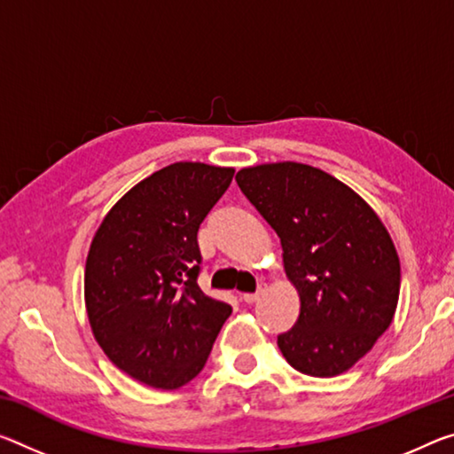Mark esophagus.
Here are the masks:
<instances>
[{
	"label": "esophagus",
	"instance_id": "34e87169",
	"mask_svg": "<svg viewBox=\"0 0 454 454\" xmlns=\"http://www.w3.org/2000/svg\"><path fill=\"white\" fill-rule=\"evenodd\" d=\"M262 293H264V289H262V286H261V289H258L256 293H244L240 299L244 301V303H248V305H250V303H256V301H258V297H261V294H262Z\"/></svg>",
	"mask_w": 454,
	"mask_h": 454
}]
</instances>
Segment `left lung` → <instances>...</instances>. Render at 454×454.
Here are the masks:
<instances>
[{"label":"left lung","mask_w":454,"mask_h":454,"mask_svg":"<svg viewBox=\"0 0 454 454\" xmlns=\"http://www.w3.org/2000/svg\"><path fill=\"white\" fill-rule=\"evenodd\" d=\"M236 182L280 239L285 275L299 294L294 327L278 348L313 378L348 372L390 327L400 297L392 236L359 193L297 161L244 168Z\"/></svg>","instance_id":"left-lung-1"}]
</instances>
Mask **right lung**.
Masks as SVG:
<instances>
[{"label":"right lung","mask_w":454,"mask_h":454,"mask_svg":"<svg viewBox=\"0 0 454 454\" xmlns=\"http://www.w3.org/2000/svg\"><path fill=\"white\" fill-rule=\"evenodd\" d=\"M234 168L177 161L133 185L100 222L84 305L105 356L137 382L176 390L204 368L232 307L198 286V228Z\"/></svg>","instance_id":"add662e5"}]
</instances>
